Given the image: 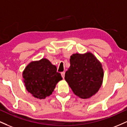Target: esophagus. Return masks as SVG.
<instances>
[{
	"mask_svg": "<svg viewBox=\"0 0 127 127\" xmlns=\"http://www.w3.org/2000/svg\"><path fill=\"white\" fill-rule=\"evenodd\" d=\"M61 74H62V77L63 78H64V76H65V72H62L61 73Z\"/></svg>",
	"mask_w": 127,
	"mask_h": 127,
	"instance_id": "esophagus-1",
	"label": "esophagus"
}]
</instances>
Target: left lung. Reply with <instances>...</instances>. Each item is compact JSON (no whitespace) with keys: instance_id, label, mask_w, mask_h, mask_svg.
<instances>
[{"instance_id":"1","label":"left lung","mask_w":127,"mask_h":127,"mask_svg":"<svg viewBox=\"0 0 127 127\" xmlns=\"http://www.w3.org/2000/svg\"><path fill=\"white\" fill-rule=\"evenodd\" d=\"M64 79L74 94L83 99L91 97L99 91L103 77L101 63L91 53L74 54Z\"/></svg>"}]
</instances>
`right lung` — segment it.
<instances>
[{"label":"right lung","mask_w":127,"mask_h":127,"mask_svg":"<svg viewBox=\"0 0 127 127\" xmlns=\"http://www.w3.org/2000/svg\"><path fill=\"white\" fill-rule=\"evenodd\" d=\"M22 76L28 92L41 99L51 95L56 84L62 80L56 65L46 59L30 63L23 71Z\"/></svg>","instance_id":"right-lung-1"}]
</instances>
